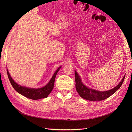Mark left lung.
Listing matches in <instances>:
<instances>
[{"label": "left lung", "instance_id": "8db88e82", "mask_svg": "<svg viewBox=\"0 0 132 132\" xmlns=\"http://www.w3.org/2000/svg\"><path fill=\"white\" fill-rule=\"evenodd\" d=\"M125 75L122 79L121 81L119 84L114 87L113 89L106 91H98L93 89L89 88L86 87L81 81L80 77H79L77 71H75V87L76 90L80 96L87 100L95 101L103 100L108 97H109L114 93H115L120 87L125 79Z\"/></svg>", "mask_w": 132, "mask_h": 132}]
</instances>
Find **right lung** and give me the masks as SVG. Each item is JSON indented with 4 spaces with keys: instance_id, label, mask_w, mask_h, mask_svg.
Returning <instances> with one entry per match:
<instances>
[{
    "instance_id": "1",
    "label": "right lung",
    "mask_w": 132,
    "mask_h": 132,
    "mask_svg": "<svg viewBox=\"0 0 132 132\" xmlns=\"http://www.w3.org/2000/svg\"><path fill=\"white\" fill-rule=\"evenodd\" d=\"M61 66L59 67L57 69V70L55 71V72L54 73L53 77H52L50 81L46 86L38 89L29 88V87L22 86L21 85H18V84L16 82H15L14 80L12 79L9 73L8 70H7V69H6L7 74V76H8L9 81L11 83V85L14 87V89L18 93L23 96H24L25 97L36 100L46 98L48 97V96L49 95L52 90L53 89L55 77H56V75L58 73V71L60 69H61Z\"/></svg>"
}]
</instances>
